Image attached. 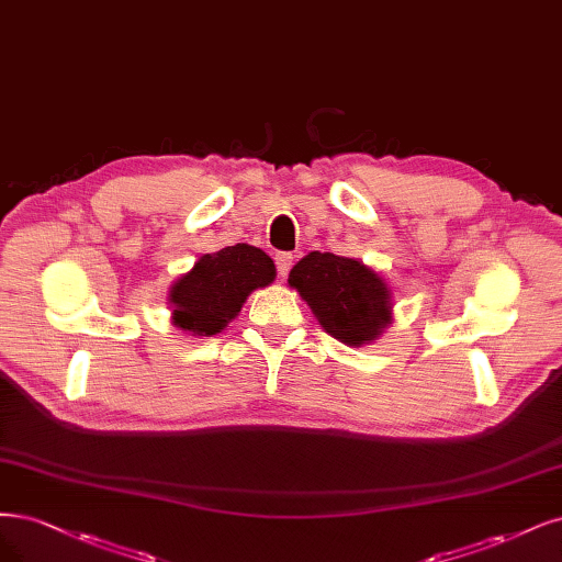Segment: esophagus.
I'll return each mask as SVG.
<instances>
[{
  "label": "esophagus",
  "instance_id": "esophagus-1",
  "mask_svg": "<svg viewBox=\"0 0 562 562\" xmlns=\"http://www.w3.org/2000/svg\"><path fill=\"white\" fill-rule=\"evenodd\" d=\"M274 262H277V272H279V277L283 279V277H288L290 267H293V254H277Z\"/></svg>",
  "mask_w": 562,
  "mask_h": 562
}]
</instances>
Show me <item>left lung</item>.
I'll return each mask as SVG.
<instances>
[{
  "label": "left lung",
  "mask_w": 562,
  "mask_h": 562,
  "mask_svg": "<svg viewBox=\"0 0 562 562\" xmlns=\"http://www.w3.org/2000/svg\"><path fill=\"white\" fill-rule=\"evenodd\" d=\"M288 283L323 330L348 346L374 341L393 321L389 283L360 260L314 250L290 269Z\"/></svg>",
  "instance_id": "obj_1"
}]
</instances>
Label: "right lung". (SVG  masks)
<instances>
[{
  "instance_id": "add662e5",
  "label": "right lung",
  "mask_w": 562,
  "mask_h": 562,
  "mask_svg": "<svg viewBox=\"0 0 562 562\" xmlns=\"http://www.w3.org/2000/svg\"><path fill=\"white\" fill-rule=\"evenodd\" d=\"M274 277V260L256 246L235 244L206 254L171 285V323L198 337L218 335L241 312L246 297Z\"/></svg>"
}]
</instances>
